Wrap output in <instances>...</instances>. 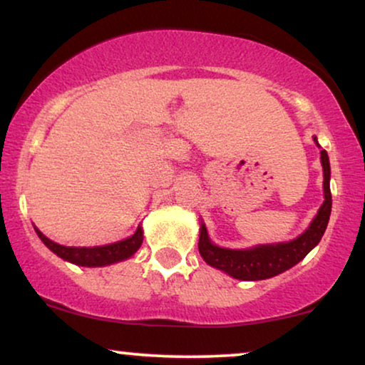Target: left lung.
Masks as SVG:
<instances>
[{"label":"left lung","instance_id":"1","mask_svg":"<svg viewBox=\"0 0 365 365\" xmlns=\"http://www.w3.org/2000/svg\"><path fill=\"white\" fill-rule=\"evenodd\" d=\"M317 142V137H315ZM322 165H324V196L325 201L312 221L309 230L297 240L278 245H259L250 250H228L212 245L207 236L206 226L201 225L200 231V253L202 259L211 267L223 269L230 277L238 280H264L292 268L304 259L310 250H314L327 228L330 211H332V192H330V164L325 150H320Z\"/></svg>","mask_w":365,"mask_h":365}]
</instances>
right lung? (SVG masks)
Listing matches in <instances>:
<instances>
[{
    "instance_id": "1",
    "label": "right lung",
    "mask_w": 365,
    "mask_h": 365,
    "mask_svg": "<svg viewBox=\"0 0 365 365\" xmlns=\"http://www.w3.org/2000/svg\"><path fill=\"white\" fill-rule=\"evenodd\" d=\"M36 230V228H35ZM38 236L43 243L55 255H58L60 258L67 259L70 263L82 264V267H106V264H112L122 259L129 258L134 255L142 245V228H137V231L130 238L117 241V243L106 245V246H93V248H77V246H61L55 241L46 238L43 233L36 230Z\"/></svg>"
}]
</instances>
